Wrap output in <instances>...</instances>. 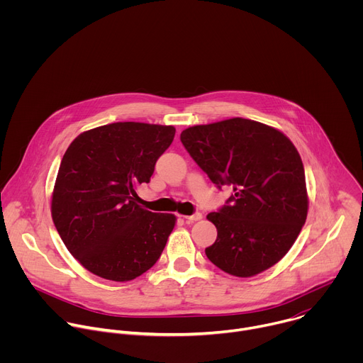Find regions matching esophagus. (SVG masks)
<instances>
[{"instance_id": "esophagus-1", "label": "esophagus", "mask_w": 363, "mask_h": 363, "mask_svg": "<svg viewBox=\"0 0 363 363\" xmlns=\"http://www.w3.org/2000/svg\"><path fill=\"white\" fill-rule=\"evenodd\" d=\"M184 218H185V221H186V223H194V221L201 220V218H202V214H201V213H195V214H192V216H186V217H184Z\"/></svg>"}]
</instances>
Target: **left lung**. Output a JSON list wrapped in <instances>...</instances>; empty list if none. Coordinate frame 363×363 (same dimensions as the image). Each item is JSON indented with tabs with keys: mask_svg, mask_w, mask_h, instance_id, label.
I'll list each match as a JSON object with an SVG mask.
<instances>
[{
	"mask_svg": "<svg viewBox=\"0 0 363 363\" xmlns=\"http://www.w3.org/2000/svg\"><path fill=\"white\" fill-rule=\"evenodd\" d=\"M181 142L196 165L221 189L225 203L206 216L217 240L206 257L237 277L262 273L286 255L307 217V192L300 155L274 128L234 118L185 129Z\"/></svg>",
	"mask_w": 363,
	"mask_h": 363,
	"instance_id": "obj_1",
	"label": "left lung"
}]
</instances>
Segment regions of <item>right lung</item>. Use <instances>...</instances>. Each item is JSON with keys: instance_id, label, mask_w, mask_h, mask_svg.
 <instances>
[{"instance_id": "add662e5", "label": "right lung", "mask_w": 363, "mask_h": 363, "mask_svg": "<svg viewBox=\"0 0 363 363\" xmlns=\"http://www.w3.org/2000/svg\"><path fill=\"white\" fill-rule=\"evenodd\" d=\"M174 126L118 122L79 135L62 160L51 217L76 260L90 273L129 281L161 257L175 216L146 211L136 188L171 146Z\"/></svg>"}]
</instances>
